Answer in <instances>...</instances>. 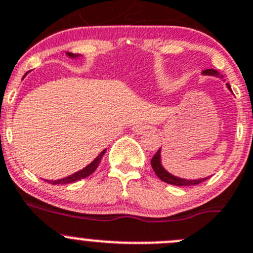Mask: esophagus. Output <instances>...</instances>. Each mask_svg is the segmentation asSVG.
<instances>
[{"label":"esophagus","mask_w":253,"mask_h":253,"mask_svg":"<svg viewBox=\"0 0 253 253\" xmlns=\"http://www.w3.org/2000/svg\"><path fill=\"white\" fill-rule=\"evenodd\" d=\"M146 128H148V126H146L145 123H136V124L133 125L131 130H133V133H135V134H143V133H145Z\"/></svg>","instance_id":"34e87169"}]
</instances>
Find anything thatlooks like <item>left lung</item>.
Here are the masks:
<instances>
[{
	"instance_id": "1",
	"label": "left lung",
	"mask_w": 253,
	"mask_h": 253,
	"mask_svg": "<svg viewBox=\"0 0 253 253\" xmlns=\"http://www.w3.org/2000/svg\"><path fill=\"white\" fill-rule=\"evenodd\" d=\"M203 74H205V76L222 77L220 76V73H218L217 71H215V69H206V71L203 72ZM226 86L230 89V92H232V90H231L230 84L226 83ZM151 167H153V170L155 171V174L158 175L159 179L163 180V181L167 182V184L175 185V186H191V185H197V184H200V182L205 181V180H208L209 177H210L209 176V177H203V179L187 180V179H182V177H177L175 176V175L170 174V172L163 167V164H161V148L159 149L158 153H156L155 155H154V158L151 159Z\"/></svg>"
}]
</instances>
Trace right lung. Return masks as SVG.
I'll return each mask as SVG.
<instances>
[{
	"label": "right lung",
	"mask_w": 253,
	"mask_h": 253,
	"mask_svg": "<svg viewBox=\"0 0 253 253\" xmlns=\"http://www.w3.org/2000/svg\"><path fill=\"white\" fill-rule=\"evenodd\" d=\"M66 54L68 57H71V58H78V57H79V54H74V53H71V52H67ZM27 73H28V72H27ZM27 73L25 74V77L27 76ZM25 77H23V78H25ZM105 151H107V149H104V150H103L102 153H100L99 155H98L97 158H95L94 160L92 161V163H90V164L86 165V167L84 168V169L79 170V171L74 172V174L69 175V176L63 177V179L45 180V181L49 182V184H53V185H59V184L63 185V184H71V182L78 181V180H82V179H85L86 176H89V175H92L93 172L95 171V169H97L98 165H99L100 160H102V158H103V155H104V154H105Z\"/></svg>",
	"instance_id": "obj_1"
}]
</instances>
